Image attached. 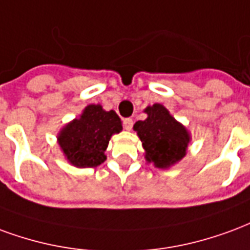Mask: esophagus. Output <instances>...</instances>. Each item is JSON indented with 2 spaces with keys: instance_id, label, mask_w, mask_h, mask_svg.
<instances>
[{
  "instance_id": "1",
  "label": "esophagus",
  "mask_w": 250,
  "mask_h": 250,
  "mask_svg": "<svg viewBox=\"0 0 250 250\" xmlns=\"http://www.w3.org/2000/svg\"><path fill=\"white\" fill-rule=\"evenodd\" d=\"M124 127H125L126 130H132V127H133L132 118H125V120H124Z\"/></svg>"
}]
</instances>
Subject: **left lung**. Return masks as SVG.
<instances>
[{"label":"left lung","instance_id":"1","mask_svg":"<svg viewBox=\"0 0 250 250\" xmlns=\"http://www.w3.org/2000/svg\"><path fill=\"white\" fill-rule=\"evenodd\" d=\"M144 112L147 114L146 120L137 121L133 129L143 143L147 163L167 169L181 161L190 141L187 127L176 121L161 104L147 106Z\"/></svg>","mask_w":250,"mask_h":250}]
</instances>
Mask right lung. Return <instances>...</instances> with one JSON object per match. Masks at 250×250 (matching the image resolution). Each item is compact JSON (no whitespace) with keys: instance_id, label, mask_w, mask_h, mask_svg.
<instances>
[{"instance_id":"1","label":"right lung","mask_w":250,"mask_h":250,"mask_svg":"<svg viewBox=\"0 0 250 250\" xmlns=\"http://www.w3.org/2000/svg\"><path fill=\"white\" fill-rule=\"evenodd\" d=\"M123 130V124L114 110L106 112L101 105H87L80 118L58 133V145L69 163L77 167H96L106 160L109 140Z\"/></svg>"}]
</instances>
